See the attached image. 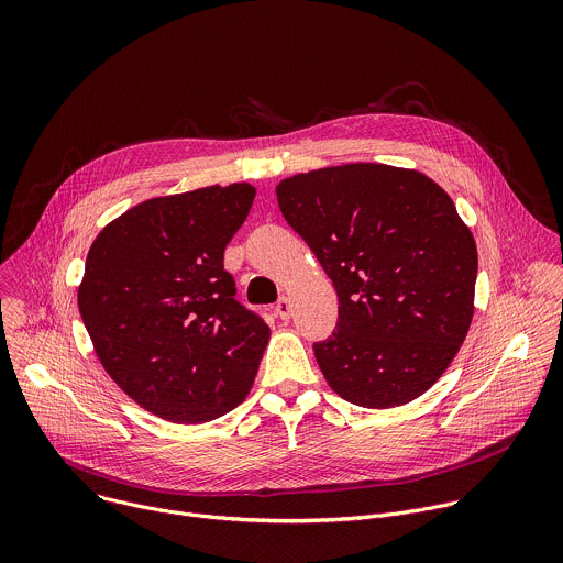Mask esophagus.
I'll return each instance as SVG.
<instances>
[{
    "instance_id": "esophagus-1",
    "label": "esophagus",
    "mask_w": 563,
    "mask_h": 563,
    "mask_svg": "<svg viewBox=\"0 0 563 563\" xmlns=\"http://www.w3.org/2000/svg\"><path fill=\"white\" fill-rule=\"evenodd\" d=\"M276 313H278L283 320H287V318L291 316V300H289L287 296H283V298L276 302Z\"/></svg>"
}]
</instances>
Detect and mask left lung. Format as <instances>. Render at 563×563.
Listing matches in <instances>:
<instances>
[{"mask_svg": "<svg viewBox=\"0 0 563 563\" xmlns=\"http://www.w3.org/2000/svg\"><path fill=\"white\" fill-rule=\"evenodd\" d=\"M278 207L339 294L313 343L330 387L361 408L430 389L472 323L476 245L452 198L415 169L354 163L285 178Z\"/></svg>", "mask_w": 563, "mask_h": 563, "instance_id": "obj_1", "label": "left lung"}]
</instances>
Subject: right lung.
<instances>
[{
  "instance_id": "1",
  "label": "right lung",
  "mask_w": 563,
  "mask_h": 563,
  "mask_svg": "<svg viewBox=\"0 0 563 563\" xmlns=\"http://www.w3.org/2000/svg\"><path fill=\"white\" fill-rule=\"evenodd\" d=\"M254 196L235 183L151 198L89 250L77 289L85 328L109 376L159 419L205 423L252 389L269 328L233 298L222 261Z\"/></svg>"
}]
</instances>
